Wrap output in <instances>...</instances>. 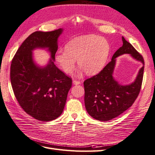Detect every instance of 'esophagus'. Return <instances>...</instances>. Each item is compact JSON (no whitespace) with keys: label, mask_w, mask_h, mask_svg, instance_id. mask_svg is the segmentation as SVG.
I'll use <instances>...</instances> for the list:
<instances>
[{"label":"esophagus","mask_w":155,"mask_h":155,"mask_svg":"<svg viewBox=\"0 0 155 155\" xmlns=\"http://www.w3.org/2000/svg\"><path fill=\"white\" fill-rule=\"evenodd\" d=\"M72 83H73V84H75V85H78V84H81V82H80V81H76V80H73Z\"/></svg>","instance_id":"esophagus-1"}]
</instances>
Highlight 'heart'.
<instances>
[{"label":"heart","mask_w":155,"mask_h":155,"mask_svg":"<svg viewBox=\"0 0 155 155\" xmlns=\"http://www.w3.org/2000/svg\"><path fill=\"white\" fill-rule=\"evenodd\" d=\"M65 51H58L55 60L66 74L75 68L76 60L88 75H94L104 67L110 54V47L105 38L94 35L78 37L65 45Z\"/></svg>","instance_id":"1"}]
</instances>
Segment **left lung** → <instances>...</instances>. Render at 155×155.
<instances>
[{
    "label": "left lung",
    "mask_w": 155,
    "mask_h": 155,
    "mask_svg": "<svg viewBox=\"0 0 155 155\" xmlns=\"http://www.w3.org/2000/svg\"><path fill=\"white\" fill-rule=\"evenodd\" d=\"M123 45L112 56L111 61L98 74L84 81V104L88 114L94 119L108 121L118 117L135 102L142 86L144 61L132 45L122 37ZM129 54L143 64L135 81L122 85L113 77L116 58Z\"/></svg>",
    "instance_id": "obj_1"
}]
</instances>
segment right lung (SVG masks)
<instances>
[{
  "label": "right lung",
  "mask_w": 155,
  "mask_h": 155,
  "mask_svg": "<svg viewBox=\"0 0 155 155\" xmlns=\"http://www.w3.org/2000/svg\"><path fill=\"white\" fill-rule=\"evenodd\" d=\"M63 29L36 31L18 48L11 65L10 79L15 97L28 115L41 121H51L62 114L72 87V79L55 65L58 39ZM46 48L51 58L45 66L34 61L32 51Z\"/></svg>",
  "instance_id": "obj_1"
}]
</instances>
